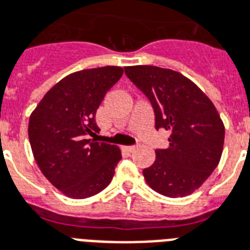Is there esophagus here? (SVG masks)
Masks as SVG:
<instances>
[{
    "label": "esophagus",
    "instance_id": "obj_1",
    "mask_svg": "<svg viewBox=\"0 0 250 250\" xmlns=\"http://www.w3.org/2000/svg\"><path fill=\"white\" fill-rule=\"evenodd\" d=\"M136 147H137V145H131V146H127L125 149L128 150V151H133V150H135Z\"/></svg>",
    "mask_w": 250,
    "mask_h": 250
}]
</instances>
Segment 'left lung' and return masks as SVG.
Listing matches in <instances>:
<instances>
[{
  "label": "left lung",
  "mask_w": 250,
  "mask_h": 250,
  "mask_svg": "<svg viewBox=\"0 0 250 250\" xmlns=\"http://www.w3.org/2000/svg\"><path fill=\"white\" fill-rule=\"evenodd\" d=\"M125 76L154 109L155 128L171 132L167 149L143 171L150 188L168 198L190 195L220 163L225 127L212 101L195 83L171 69L125 66Z\"/></svg>",
  "instance_id": "obj_1"
}]
</instances>
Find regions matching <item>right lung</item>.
Masks as SVG:
<instances>
[{"mask_svg": "<svg viewBox=\"0 0 250 250\" xmlns=\"http://www.w3.org/2000/svg\"><path fill=\"white\" fill-rule=\"evenodd\" d=\"M121 66L84 69L58 82L30 114L28 136L41 172L72 199H86L110 184L122 159L118 146L88 140L105 95L121 79Z\"/></svg>", "mask_w": 250, "mask_h": 250, "instance_id": "1", "label": "right lung"}]
</instances>
